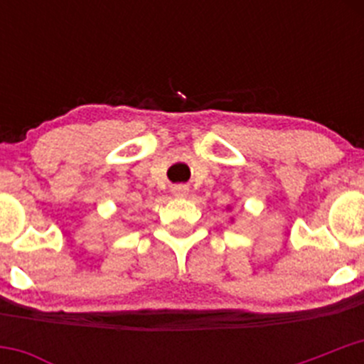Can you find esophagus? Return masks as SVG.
<instances>
[{
	"instance_id": "34e87169",
	"label": "esophagus",
	"mask_w": 364,
	"mask_h": 364,
	"mask_svg": "<svg viewBox=\"0 0 364 364\" xmlns=\"http://www.w3.org/2000/svg\"><path fill=\"white\" fill-rule=\"evenodd\" d=\"M172 193H174L176 197H185L186 193H188V186H185V185L172 186Z\"/></svg>"
}]
</instances>
